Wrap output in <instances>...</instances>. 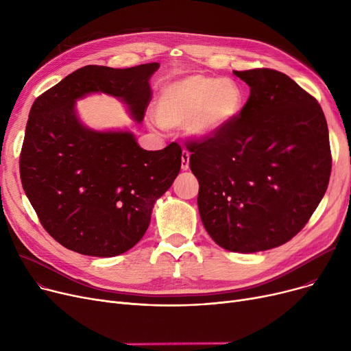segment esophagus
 <instances>
[{
  "instance_id": "34e87169",
  "label": "esophagus",
  "mask_w": 351,
  "mask_h": 351,
  "mask_svg": "<svg viewBox=\"0 0 351 351\" xmlns=\"http://www.w3.org/2000/svg\"><path fill=\"white\" fill-rule=\"evenodd\" d=\"M182 171H188L189 169V154L186 151L182 152V163H180Z\"/></svg>"
}]
</instances>
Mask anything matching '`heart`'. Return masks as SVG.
<instances>
[{
    "mask_svg": "<svg viewBox=\"0 0 351 351\" xmlns=\"http://www.w3.org/2000/svg\"><path fill=\"white\" fill-rule=\"evenodd\" d=\"M243 102V89L236 81L196 73L160 88L155 115L162 126L186 125L192 138L205 141L225 131L241 114Z\"/></svg>",
    "mask_w": 351,
    "mask_h": 351,
    "instance_id": "1",
    "label": "heart"
}]
</instances>
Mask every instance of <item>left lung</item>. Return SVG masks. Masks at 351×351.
I'll use <instances>...</instances> for the list:
<instances>
[{"mask_svg": "<svg viewBox=\"0 0 351 351\" xmlns=\"http://www.w3.org/2000/svg\"><path fill=\"white\" fill-rule=\"evenodd\" d=\"M233 73L249 99L225 131L188 145L189 166L215 243L256 253L289 242L319 206L331 172L328 129L317 101L285 73Z\"/></svg>", "mask_w": 351, "mask_h": 351, "instance_id": "obj_1", "label": "left lung"}]
</instances>
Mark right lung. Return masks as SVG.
<instances>
[{
    "label": "right lung",
    "instance_id": "obj_1",
    "mask_svg": "<svg viewBox=\"0 0 351 351\" xmlns=\"http://www.w3.org/2000/svg\"><path fill=\"white\" fill-rule=\"evenodd\" d=\"M158 68L86 65L32 104L20 156L23 188L44 229L72 252L112 257L132 249L180 171L178 143L145 151L128 129H92L77 110L78 99L105 94L141 123Z\"/></svg>",
    "mask_w": 351,
    "mask_h": 351
}]
</instances>
